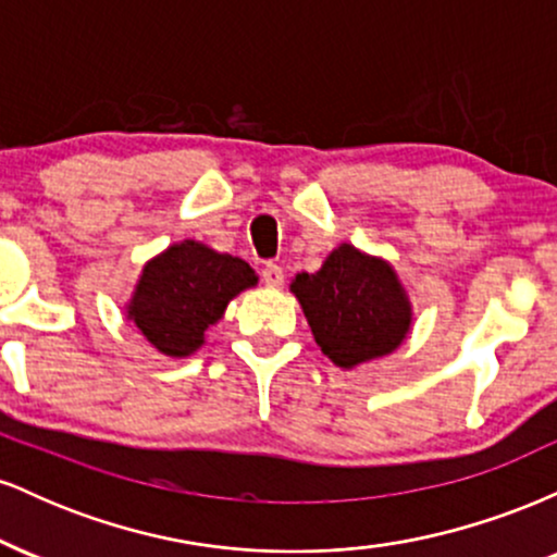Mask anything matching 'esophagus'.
<instances>
[{
	"instance_id": "1",
	"label": "esophagus",
	"mask_w": 557,
	"mask_h": 557,
	"mask_svg": "<svg viewBox=\"0 0 557 557\" xmlns=\"http://www.w3.org/2000/svg\"><path fill=\"white\" fill-rule=\"evenodd\" d=\"M261 280H264L267 287H280L285 283V274H283V267L277 264H264V270H261Z\"/></svg>"
}]
</instances>
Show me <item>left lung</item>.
<instances>
[{
    "label": "left lung",
    "instance_id": "left-lung-1",
    "mask_svg": "<svg viewBox=\"0 0 557 557\" xmlns=\"http://www.w3.org/2000/svg\"><path fill=\"white\" fill-rule=\"evenodd\" d=\"M322 354L335 367L354 369L382 359L411 330V300L385 259L343 243L322 270L300 272L290 283Z\"/></svg>",
    "mask_w": 557,
    "mask_h": 557
}]
</instances>
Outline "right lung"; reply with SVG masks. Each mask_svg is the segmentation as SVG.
<instances>
[{"mask_svg": "<svg viewBox=\"0 0 557 557\" xmlns=\"http://www.w3.org/2000/svg\"><path fill=\"white\" fill-rule=\"evenodd\" d=\"M257 283V272L243 259L183 240L144 267L127 319L159 354L185 359L201 348L203 335L220 322L230 300Z\"/></svg>", "mask_w": 557, "mask_h": 557, "instance_id": "1", "label": "right lung"}]
</instances>
